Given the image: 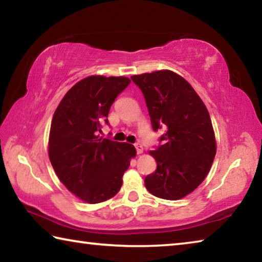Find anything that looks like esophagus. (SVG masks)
<instances>
[{
  "instance_id": "obj_1",
  "label": "esophagus",
  "mask_w": 262,
  "mask_h": 262,
  "mask_svg": "<svg viewBox=\"0 0 262 262\" xmlns=\"http://www.w3.org/2000/svg\"><path fill=\"white\" fill-rule=\"evenodd\" d=\"M134 145H135V149H136V152H137V155L142 154V151H143V147H142V145H141L140 143H135Z\"/></svg>"
}]
</instances>
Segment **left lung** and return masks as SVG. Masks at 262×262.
Returning <instances> with one entry per match:
<instances>
[{"label":"left lung","instance_id":"8db88e82","mask_svg":"<svg viewBox=\"0 0 262 262\" xmlns=\"http://www.w3.org/2000/svg\"><path fill=\"white\" fill-rule=\"evenodd\" d=\"M132 81L144 96L152 129H165L150 151L157 168L145 177V187L157 198L179 200L205 180L214 162L209 112L190 84L171 70L134 75Z\"/></svg>","mask_w":262,"mask_h":262}]
</instances>
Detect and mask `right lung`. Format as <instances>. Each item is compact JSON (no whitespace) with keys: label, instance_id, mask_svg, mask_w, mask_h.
Masks as SVG:
<instances>
[{"label":"right lung","instance_id":"1","mask_svg":"<svg viewBox=\"0 0 262 262\" xmlns=\"http://www.w3.org/2000/svg\"><path fill=\"white\" fill-rule=\"evenodd\" d=\"M127 77L90 76L70 89L55 110L48 155L61 183L88 203L113 198L136 155L134 145L103 139L110 108L129 85Z\"/></svg>","mask_w":262,"mask_h":262}]
</instances>
